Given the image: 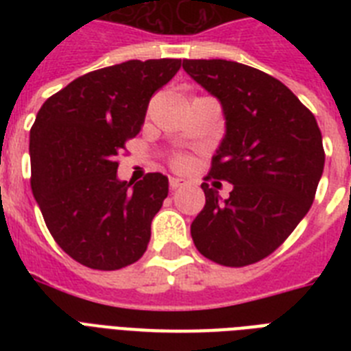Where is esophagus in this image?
Returning <instances> with one entry per match:
<instances>
[{
  "instance_id": "34e87169",
  "label": "esophagus",
  "mask_w": 351,
  "mask_h": 351,
  "mask_svg": "<svg viewBox=\"0 0 351 351\" xmlns=\"http://www.w3.org/2000/svg\"><path fill=\"white\" fill-rule=\"evenodd\" d=\"M182 186H184V182H182L180 178H169V189L175 191V189H178V187Z\"/></svg>"
}]
</instances>
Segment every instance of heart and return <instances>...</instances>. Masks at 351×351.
<instances>
[{"label":"heart","mask_w":351,"mask_h":351,"mask_svg":"<svg viewBox=\"0 0 351 351\" xmlns=\"http://www.w3.org/2000/svg\"><path fill=\"white\" fill-rule=\"evenodd\" d=\"M189 164H191V160H189V156H187V154H175V156L171 158V165H173V167L178 171L187 169V167H189Z\"/></svg>","instance_id":"1"}]
</instances>
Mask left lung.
<instances>
[{
	"label": "left lung",
	"mask_w": 351,
	"mask_h": 351,
	"mask_svg": "<svg viewBox=\"0 0 351 351\" xmlns=\"http://www.w3.org/2000/svg\"><path fill=\"white\" fill-rule=\"evenodd\" d=\"M184 71L219 98L226 117V136L202 184L206 206L191 224L193 242L220 266H250L271 255L310 211L324 169L321 129L282 82L258 69L184 60ZM211 178L234 184L224 203L208 187Z\"/></svg>",
	"instance_id": "obj_1"
}]
</instances>
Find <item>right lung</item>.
Segmentation results:
<instances>
[{
	"label": "right lung",
	"instance_id": "obj_1",
	"mask_svg": "<svg viewBox=\"0 0 351 351\" xmlns=\"http://www.w3.org/2000/svg\"><path fill=\"white\" fill-rule=\"evenodd\" d=\"M182 60H129L58 90L30 127V187L56 244L90 269L114 271L145 253L167 176L117 178L118 154L140 132L151 96Z\"/></svg>",
	"mask_w": 351,
	"mask_h": 351
}]
</instances>
